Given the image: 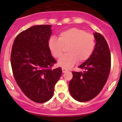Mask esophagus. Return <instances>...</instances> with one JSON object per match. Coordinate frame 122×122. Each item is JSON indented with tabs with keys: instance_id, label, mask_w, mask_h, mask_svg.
I'll list each match as a JSON object with an SVG mask.
<instances>
[{
	"instance_id": "obj_1",
	"label": "esophagus",
	"mask_w": 122,
	"mask_h": 122,
	"mask_svg": "<svg viewBox=\"0 0 122 122\" xmlns=\"http://www.w3.org/2000/svg\"><path fill=\"white\" fill-rule=\"evenodd\" d=\"M62 72H63L64 73V72H67V69L64 68H62Z\"/></svg>"
}]
</instances>
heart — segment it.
Returning a JSON list of instances; mask_svg holds the SVG:
<instances>
[{
	"instance_id": "b5f03b06",
	"label": "heart",
	"mask_w": 122,
	"mask_h": 122,
	"mask_svg": "<svg viewBox=\"0 0 122 122\" xmlns=\"http://www.w3.org/2000/svg\"><path fill=\"white\" fill-rule=\"evenodd\" d=\"M96 42L94 36L83 29L73 28L62 32L58 39L52 36L48 41V46L52 56L60 58L64 47L68 46V54L58 60L59 66L64 68L72 67L78 61L82 62L88 60L94 51Z\"/></svg>"
}]
</instances>
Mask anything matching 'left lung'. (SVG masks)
Wrapping results in <instances>:
<instances>
[{
	"label": "left lung",
	"mask_w": 122,
	"mask_h": 122,
	"mask_svg": "<svg viewBox=\"0 0 122 122\" xmlns=\"http://www.w3.org/2000/svg\"><path fill=\"white\" fill-rule=\"evenodd\" d=\"M96 45L90 57L78 67L83 71L72 72L73 77L69 83L71 96L80 102L96 97L103 89L110 74L111 55L103 35L94 34Z\"/></svg>",
	"instance_id": "1"
}]
</instances>
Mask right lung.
Wrapping results in <instances>:
<instances>
[{
    "label": "right lung",
    "mask_w": 122,
    "mask_h": 122,
    "mask_svg": "<svg viewBox=\"0 0 122 122\" xmlns=\"http://www.w3.org/2000/svg\"><path fill=\"white\" fill-rule=\"evenodd\" d=\"M51 25H35L20 32L14 41L10 62L13 76L25 95L36 103L48 101L62 74V69L51 67L56 62L48 41Z\"/></svg>",
    "instance_id": "obj_1"
}]
</instances>
